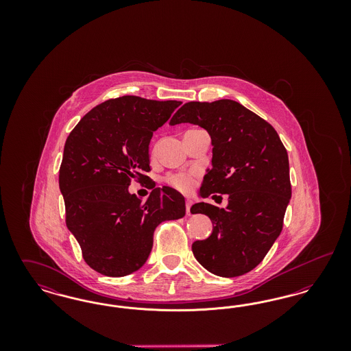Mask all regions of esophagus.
Listing matches in <instances>:
<instances>
[{
	"label": "esophagus",
	"instance_id": "obj_1",
	"mask_svg": "<svg viewBox=\"0 0 351 351\" xmlns=\"http://www.w3.org/2000/svg\"><path fill=\"white\" fill-rule=\"evenodd\" d=\"M191 206H192V201H185V210H186V215H191Z\"/></svg>",
	"mask_w": 351,
	"mask_h": 351
}]
</instances>
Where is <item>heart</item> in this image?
Instances as JSON below:
<instances>
[{"instance_id": "b5f03b06", "label": "heart", "mask_w": 351, "mask_h": 351, "mask_svg": "<svg viewBox=\"0 0 351 351\" xmlns=\"http://www.w3.org/2000/svg\"><path fill=\"white\" fill-rule=\"evenodd\" d=\"M168 184L175 186L179 191H189L193 185V178L189 175H180V173H173L169 175L167 178Z\"/></svg>"}]
</instances>
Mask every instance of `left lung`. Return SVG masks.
Masks as SVG:
<instances>
[{
    "label": "left lung",
    "mask_w": 351,
    "mask_h": 351,
    "mask_svg": "<svg viewBox=\"0 0 351 351\" xmlns=\"http://www.w3.org/2000/svg\"><path fill=\"white\" fill-rule=\"evenodd\" d=\"M182 122L199 125L212 138L213 167L204 176L201 197L229 195L225 209L192 205V213L206 215L215 225L206 239L193 242V255L218 276L247 274L283 229L292 193L287 150L267 121L237 101L186 102L169 125Z\"/></svg>",
    "instance_id": "left-lung-1"
}]
</instances>
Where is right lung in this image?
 Instances as JSON below:
<instances>
[{
    "instance_id": "obj_1",
    "label": "right lung",
    "mask_w": 351,
    "mask_h": 351,
    "mask_svg": "<svg viewBox=\"0 0 351 351\" xmlns=\"http://www.w3.org/2000/svg\"><path fill=\"white\" fill-rule=\"evenodd\" d=\"M180 101L122 96L86 113L68 135L59 169L66 223L85 263L106 276H125L145 265L155 228L185 216V201L169 186L146 201L129 193L132 180L149 183V145ZM150 185V183H149Z\"/></svg>"
}]
</instances>
